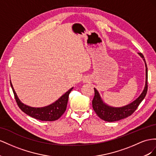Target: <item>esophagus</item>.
Masks as SVG:
<instances>
[{"mask_svg":"<svg viewBox=\"0 0 156 156\" xmlns=\"http://www.w3.org/2000/svg\"><path fill=\"white\" fill-rule=\"evenodd\" d=\"M90 81V79H89L88 78H85L83 79V82H84V83H86V82H89Z\"/></svg>","mask_w":156,"mask_h":156,"instance_id":"obj_1","label":"esophagus"}]
</instances>
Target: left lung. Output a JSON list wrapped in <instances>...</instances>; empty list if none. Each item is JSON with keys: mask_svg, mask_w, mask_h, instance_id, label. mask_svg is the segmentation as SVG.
<instances>
[{"mask_svg": "<svg viewBox=\"0 0 156 156\" xmlns=\"http://www.w3.org/2000/svg\"><path fill=\"white\" fill-rule=\"evenodd\" d=\"M142 59H143L146 66V82L143 91L140 96L133 101L130 104L122 107H113V106L106 105L101 99V95L95 88H94L95 96L92 101L93 108L95 113L101 119L104 121L112 122L126 118L131 115L135 112L140 103L144 99L148 90V68L143 55L141 53H138Z\"/></svg>", "mask_w": 156, "mask_h": 156, "instance_id": "1", "label": "left lung"}]
</instances>
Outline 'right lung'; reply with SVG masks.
<instances>
[{"label": "right lung", "mask_w": 156, "mask_h": 156, "mask_svg": "<svg viewBox=\"0 0 156 156\" xmlns=\"http://www.w3.org/2000/svg\"><path fill=\"white\" fill-rule=\"evenodd\" d=\"M10 85L17 104L20 108L29 116L41 121H55L59 119L64 114L67 105L69 96L73 87L70 88L65 94L59 98L54 103L44 107H31L26 105L20 100L10 81Z\"/></svg>", "instance_id": "1"}]
</instances>
